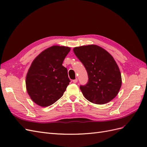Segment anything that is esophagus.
Masks as SVG:
<instances>
[{
  "instance_id": "obj_1",
  "label": "esophagus",
  "mask_w": 147,
  "mask_h": 147,
  "mask_svg": "<svg viewBox=\"0 0 147 147\" xmlns=\"http://www.w3.org/2000/svg\"><path fill=\"white\" fill-rule=\"evenodd\" d=\"M73 83H77V82H78V79L77 78H75V80H73Z\"/></svg>"
}]
</instances>
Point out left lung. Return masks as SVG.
<instances>
[{
    "instance_id": "left-lung-1",
    "label": "left lung",
    "mask_w": 147,
    "mask_h": 147,
    "mask_svg": "<svg viewBox=\"0 0 147 147\" xmlns=\"http://www.w3.org/2000/svg\"><path fill=\"white\" fill-rule=\"evenodd\" d=\"M73 51L88 75L86 84L80 86L84 97L96 104H105L113 99L121 88L122 80L112 56L96 45L75 47Z\"/></svg>"
}]
</instances>
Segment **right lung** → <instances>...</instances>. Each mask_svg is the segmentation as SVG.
<instances>
[{"instance_id":"obj_1","label":"right lung","mask_w":147,"mask_h":147,"mask_svg":"<svg viewBox=\"0 0 147 147\" xmlns=\"http://www.w3.org/2000/svg\"><path fill=\"white\" fill-rule=\"evenodd\" d=\"M70 50L69 47L52 46L32 63L26 75V90L39 106H50L63 96L70 80L63 63Z\"/></svg>"}]
</instances>
